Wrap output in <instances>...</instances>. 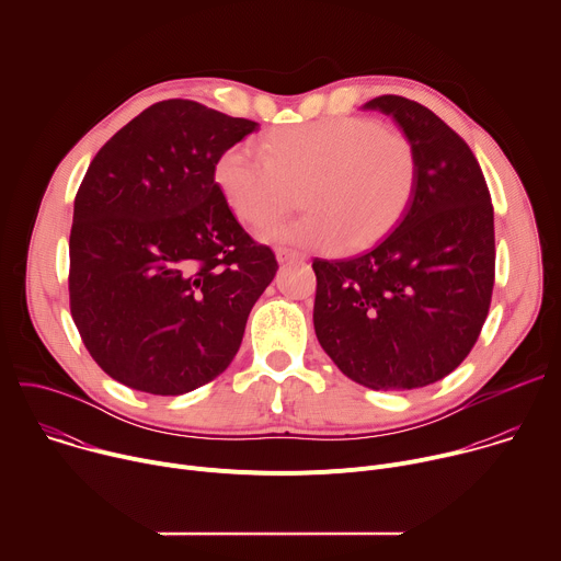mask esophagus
I'll use <instances>...</instances> for the list:
<instances>
[{
	"label": "esophagus",
	"instance_id": "34e87169",
	"mask_svg": "<svg viewBox=\"0 0 561 561\" xmlns=\"http://www.w3.org/2000/svg\"><path fill=\"white\" fill-rule=\"evenodd\" d=\"M275 255H277V262H279V264H286V262H306V255L299 253V251H293V249H277Z\"/></svg>",
	"mask_w": 561,
	"mask_h": 561
}]
</instances>
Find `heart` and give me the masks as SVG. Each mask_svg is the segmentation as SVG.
<instances>
[{
	"label": "heart",
	"instance_id": "heart-1",
	"mask_svg": "<svg viewBox=\"0 0 561 561\" xmlns=\"http://www.w3.org/2000/svg\"><path fill=\"white\" fill-rule=\"evenodd\" d=\"M264 157L249 146L226 148L213 180L232 215L264 228L299 202L301 217L266 232L306 251H364L404 219L417 186L411 139L375 119L329 117L275 128Z\"/></svg>",
	"mask_w": 561,
	"mask_h": 561
}]
</instances>
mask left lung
Returning a JSON list of instances; mask_svg holds the SVG:
<instances>
[{"mask_svg":"<svg viewBox=\"0 0 561 561\" xmlns=\"http://www.w3.org/2000/svg\"><path fill=\"white\" fill-rule=\"evenodd\" d=\"M402 128L417 154L413 202L392 232L351 260H314V335L353 381L411 390L453 373L482 331L495 284V221L468 144L399 95L362 106Z\"/></svg>","mask_w":561,"mask_h":561,"instance_id":"8db88e82","label":"left lung"}]
</instances>
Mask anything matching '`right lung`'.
Here are the masks:
<instances>
[{"mask_svg": "<svg viewBox=\"0 0 561 561\" xmlns=\"http://www.w3.org/2000/svg\"><path fill=\"white\" fill-rule=\"evenodd\" d=\"M260 128L191 100L159 102L95 154L70 228V312L119 383L184 394L221 375L277 260L239 226L217 157Z\"/></svg>", "mask_w": 561, "mask_h": 561, "instance_id": "1", "label": "right lung"}]
</instances>
